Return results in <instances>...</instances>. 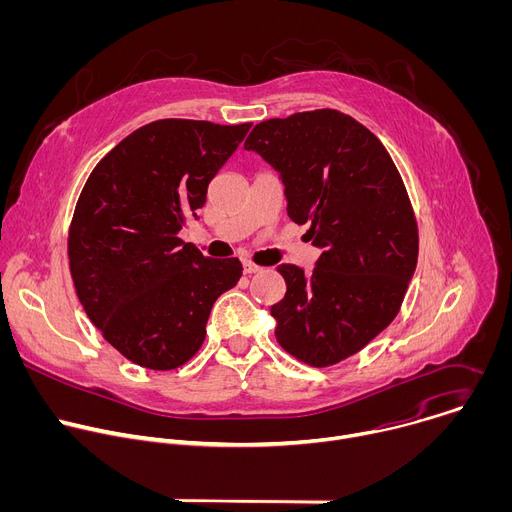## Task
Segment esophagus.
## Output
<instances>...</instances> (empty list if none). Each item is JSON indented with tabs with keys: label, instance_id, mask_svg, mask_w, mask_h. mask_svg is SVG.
I'll list each match as a JSON object with an SVG mask.
<instances>
[{
	"label": "esophagus",
	"instance_id": "obj_1",
	"mask_svg": "<svg viewBox=\"0 0 512 512\" xmlns=\"http://www.w3.org/2000/svg\"><path fill=\"white\" fill-rule=\"evenodd\" d=\"M243 271H245V273H259L261 267L255 265V263H251V261H245V263H243Z\"/></svg>",
	"mask_w": 512,
	"mask_h": 512
}]
</instances>
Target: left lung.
<instances>
[{
    "instance_id": "obj_1",
    "label": "left lung",
    "mask_w": 512,
    "mask_h": 512,
    "mask_svg": "<svg viewBox=\"0 0 512 512\" xmlns=\"http://www.w3.org/2000/svg\"><path fill=\"white\" fill-rule=\"evenodd\" d=\"M257 152L283 182L287 216L322 253L310 275L279 265L287 291L271 306L277 342L312 367L367 346L397 316L417 265V223L403 180L375 133L318 109L253 127Z\"/></svg>"
}]
</instances>
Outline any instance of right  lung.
I'll list each match as a JSON object with an SVG mask.
<instances>
[{
    "mask_svg": "<svg viewBox=\"0 0 512 512\" xmlns=\"http://www.w3.org/2000/svg\"><path fill=\"white\" fill-rule=\"evenodd\" d=\"M251 123L160 119L119 141L91 172L68 231V261L89 320L125 358L154 371L188 362L235 259L204 257L178 233Z\"/></svg>",
    "mask_w": 512,
    "mask_h": 512,
    "instance_id": "1",
    "label": "right lung"
}]
</instances>
